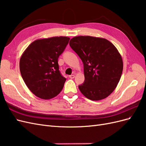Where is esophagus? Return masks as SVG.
Segmentation results:
<instances>
[{"instance_id":"34e87169","label":"esophagus","mask_w":146,"mask_h":146,"mask_svg":"<svg viewBox=\"0 0 146 146\" xmlns=\"http://www.w3.org/2000/svg\"><path fill=\"white\" fill-rule=\"evenodd\" d=\"M69 77L70 78L72 79V78H74L75 77V76H74V75H70V76H69Z\"/></svg>"}]
</instances>
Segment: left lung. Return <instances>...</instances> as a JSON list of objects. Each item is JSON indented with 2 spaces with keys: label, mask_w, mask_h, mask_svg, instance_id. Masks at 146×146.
<instances>
[{
  "label": "left lung",
  "mask_w": 146,
  "mask_h": 146,
  "mask_svg": "<svg viewBox=\"0 0 146 146\" xmlns=\"http://www.w3.org/2000/svg\"><path fill=\"white\" fill-rule=\"evenodd\" d=\"M69 45L83 63L85 81L78 88L86 98L99 100L118 84L123 70L121 56L107 39L90 36L74 37Z\"/></svg>",
  "instance_id": "left-lung-1"
}]
</instances>
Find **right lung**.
Wrapping results in <instances>:
<instances>
[{
  "label": "right lung",
  "instance_id": "add662e5",
  "mask_svg": "<svg viewBox=\"0 0 146 146\" xmlns=\"http://www.w3.org/2000/svg\"><path fill=\"white\" fill-rule=\"evenodd\" d=\"M66 36L38 39L26 48L20 59L21 76L38 98L50 99L62 90L66 80L59 70L58 60L68 44Z\"/></svg>",
  "mask_w": 146,
  "mask_h": 146
}]
</instances>
